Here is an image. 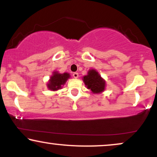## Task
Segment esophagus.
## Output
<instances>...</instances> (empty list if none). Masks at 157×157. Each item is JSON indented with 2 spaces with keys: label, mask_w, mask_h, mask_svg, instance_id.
Segmentation results:
<instances>
[{
  "label": "esophagus",
  "mask_w": 157,
  "mask_h": 157,
  "mask_svg": "<svg viewBox=\"0 0 157 157\" xmlns=\"http://www.w3.org/2000/svg\"><path fill=\"white\" fill-rule=\"evenodd\" d=\"M73 77H75V78H78V77H79L78 73H77V72L73 73Z\"/></svg>",
  "instance_id": "1"
}]
</instances>
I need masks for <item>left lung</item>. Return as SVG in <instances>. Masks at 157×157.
<instances>
[{"mask_svg":"<svg viewBox=\"0 0 157 157\" xmlns=\"http://www.w3.org/2000/svg\"><path fill=\"white\" fill-rule=\"evenodd\" d=\"M85 85L93 94H100L105 89L106 82L96 69H89L87 75L82 77Z\"/></svg>","mask_w":157,"mask_h":157,"instance_id":"8db88e82","label":"left lung"}]
</instances>
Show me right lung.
<instances>
[{
	"instance_id": "1",
	"label": "right lung",
	"mask_w": 157,
	"mask_h": 157,
	"mask_svg": "<svg viewBox=\"0 0 157 157\" xmlns=\"http://www.w3.org/2000/svg\"><path fill=\"white\" fill-rule=\"evenodd\" d=\"M71 75L68 72L63 74L59 73L57 71H53L52 75L50 77V79L47 82V88L51 91H55L62 89L63 86L66 84V81L70 78Z\"/></svg>"
}]
</instances>
